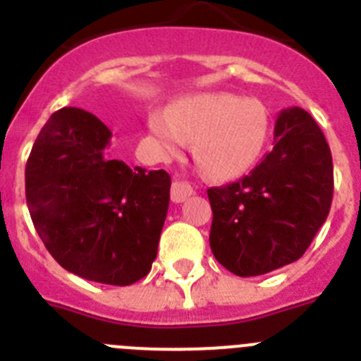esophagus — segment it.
Returning a JSON list of instances; mask_svg holds the SVG:
<instances>
[{
  "label": "esophagus",
  "instance_id": "esophagus-1",
  "mask_svg": "<svg viewBox=\"0 0 361 361\" xmlns=\"http://www.w3.org/2000/svg\"><path fill=\"white\" fill-rule=\"evenodd\" d=\"M191 195H193V188H191L188 183L175 180V183L171 184V200H173L175 204L184 202V200L190 199Z\"/></svg>",
  "mask_w": 361,
  "mask_h": 361
}]
</instances>
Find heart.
Instances as JSON below:
<instances>
[{"instance_id":"obj_1","label":"heart","mask_w":361,"mask_h":361,"mask_svg":"<svg viewBox=\"0 0 361 361\" xmlns=\"http://www.w3.org/2000/svg\"><path fill=\"white\" fill-rule=\"evenodd\" d=\"M149 139L162 157H173L195 139L193 157L206 175L231 178L255 164L269 135V116L257 99L208 92L178 99L148 119Z\"/></svg>"}]
</instances>
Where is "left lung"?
I'll return each instance as SVG.
<instances>
[{
  "instance_id": "left-lung-1",
  "label": "left lung",
  "mask_w": 361,
  "mask_h": 361,
  "mask_svg": "<svg viewBox=\"0 0 361 361\" xmlns=\"http://www.w3.org/2000/svg\"><path fill=\"white\" fill-rule=\"evenodd\" d=\"M333 157L324 133L298 106L280 111L275 148L237 183L209 188V245L237 276L298 260L329 215Z\"/></svg>"
}]
</instances>
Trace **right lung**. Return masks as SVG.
Here are the masks:
<instances>
[{"mask_svg": "<svg viewBox=\"0 0 361 361\" xmlns=\"http://www.w3.org/2000/svg\"><path fill=\"white\" fill-rule=\"evenodd\" d=\"M111 132L94 114L61 108L25 168L28 212L56 262L85 280L130 286L157 257L171 178L106 155Z\"/></svg>", "mask_w": 361, "mask_h": 361, "instance_id": "1", "label": "right lung"}]
</instances>
